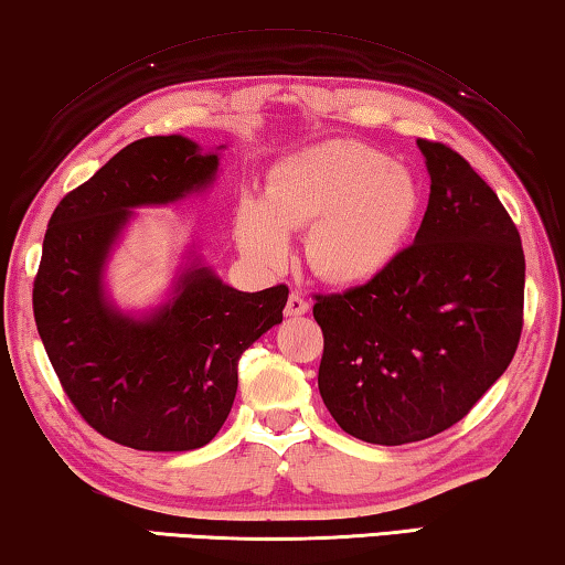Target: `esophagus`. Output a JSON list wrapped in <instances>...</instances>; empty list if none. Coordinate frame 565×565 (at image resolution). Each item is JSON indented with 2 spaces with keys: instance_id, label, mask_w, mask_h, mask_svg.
<instances>
[{
  "instance_id": "obj_1",
  "label": "esophagus",
  "mask_w": 565,
  "mask_h": 565,
  "mask_svg": "<svg viewBox=\"0 0 565 565\" xmlns=\"http://www.w3.org/2000/svg\"><path fill=\"white\" fill-rule=\"evenodd\" d=\"M308 300L302 298L300 292H290V298H288V302H285V316H290V318H298V316H306L308 312Z\"/></svg>"
}]
</instances>
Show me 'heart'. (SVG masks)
I'll use <instances>...</instances> for the list:
<instances>
[{"label":"heart","instance_id":"b5f03b06","mask_svg":"<svg viewBox=\"0 0 565 565\" xmlns=\"http://www.w3.org/2000/svg\"><path fill=\"white\" fill-rule=\"evenodd\" d=\"M424 194L409 169L359 141H326L277 163L265 199L237 206V242L253 263L280 267L290 234H306L310 270L331 285H363L392 267L419 222Z\"/></svg>","mask_w":565,"mask_h":565}]
</instances>
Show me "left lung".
Listing matches in <instances>:
<instances>
[{
    "label": "left lung",
    "instance_id": "1",
    "mask_svg": "<svg viewBox=\"0 0 565 565\" xmlns=\"http://www.w3.org/2000/svg\"><path fill=\"white\" fill-rule=\"evenodd\" d=\"M431 179L414 245L376 280L316 295L318 388L338 427L409 445L457 424L513 361L525 255L498 194L445 143L416 141Z\"/></svg>",
    "mask_w": 565,
    "mask_h": 565
}]
</instances>
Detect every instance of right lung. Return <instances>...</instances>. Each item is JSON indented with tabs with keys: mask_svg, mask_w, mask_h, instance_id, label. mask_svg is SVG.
Segmentation results:
<instances>
[{
	"mask_svg": "<svg viewBox=\"0 0 565 565\" xmlns=\"http://www.w3.org/2000/svg\"><path fill=\"white\" fill-rule=\"evenodd\" d=\"M220 149L186 136L128 143L52 212L32 308L65 394L103 437L143 452H189L216 437L237 394L239 355L282 323L288 288L242 292L192 247L169 298L126 312L106 290V267L138 206L202 194Z\"/></svg>",
	"mask_w": 565,
	"mask_h": 565,
	"instance_id": "obj_1",
	"label": "right lung"
}]
</instances>
